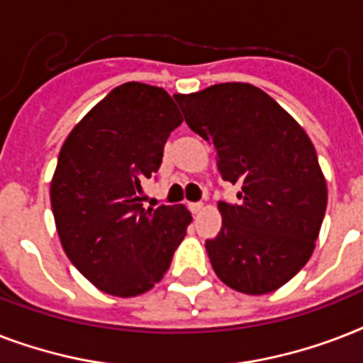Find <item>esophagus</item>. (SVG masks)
Listing matches in <instances>:
<instances>
[{
    "label": "esophagus",
    "instance_id": "obj_1",
    "mask_svg": "<svg viewBox=\"0 0 363 363\" xmlns=\"http://www.w3.org/2000/svg\"><path fill=\"white\" fill-rule=\"evenodd\" d=\"M203 209H205V205L201 203V201H198V203H190V211H192L194 215H199Z\"/></svg>",
    "mask_w": 363,
    "mask_h": 363
}]
</instances>
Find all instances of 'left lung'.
<instances>
[{"label": "left lung", "instance_id": "left-lung-1", "mask_svg": "<svg viewBox=\"0 0 363 363\" xmlns=\"http://www.w3.org/2000/svg\"><path fill=\"white\" fill-rule=\"evenodd\" d=\"M173 98L190 130L213 143L239 203L218 201L222 230L205 242L224 284L248 296L275 292L315 250L328 186L309 135L275 99L248 82H222Z\"/></svg>", "mask_w": 363, "mask_h": 363}]
</instances>
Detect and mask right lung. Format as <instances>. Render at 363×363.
I'll list each match as a JSON object with an SVG mask.
<instances>
[{
    "label": "right lung",
    "mask_w": 363,
    "mask_h": 363,
    "mask_svg": "<svg viewBox=\"0 0 363 363\" xmlns=\"http://www.w3.org/2000/svg\"><path fill=\"white\" fill-rule=\"evenodd\" d=\"M182 116L164 88L125 82L71 130L50 182V205L67 258L116 298L148 292L169 269L192 215L184 205L143 207V184L160 169Z\"/></svg>",
    "instance_id": "right-lung-1"
}]
</instances>
